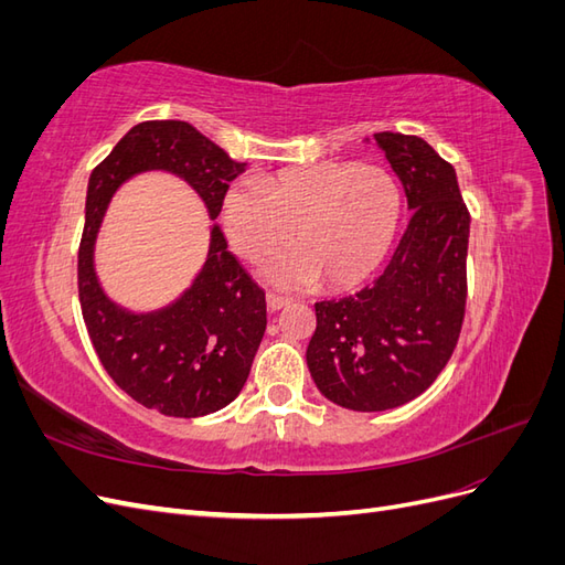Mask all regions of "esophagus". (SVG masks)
Segmentation results:
<instances>
[{"mask_svg": "<svg viewBox=\"0 0 565 565\" xmlns=\"http://www.w3.org/2000/svg\"><path fill=\"white\" fill-rule=\"evenodd\" d=\"M266 301H268V309L270 311H280V309H285V306L292 303L287 297H280V295H268Z\"/></svg>", "mask_w": 565, "mask_h": 565, "instance_id": "obj_1", "label": "esophagus"}]
</instances>
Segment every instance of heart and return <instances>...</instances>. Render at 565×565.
I'll return each mask as SVG.
<instances>
[{"instance_id": "heart-1", "label": "heart", "mask_w": 565, "mask_h": 565, "mask_svg": "<svg viewBox=\"0 0 565 565\" xmlns=\"http://www.w3.org/2000/svg\"><path fill=\"white\" fill-rule=\"evenodd\" d=\"M403 200L382 167L320 162L280 169L262 181L233 185L224 200V226L235 252L249 262L292 243L264 276L278 287H353L377 268L396 237Z\"/></svg>"}]
</instances>
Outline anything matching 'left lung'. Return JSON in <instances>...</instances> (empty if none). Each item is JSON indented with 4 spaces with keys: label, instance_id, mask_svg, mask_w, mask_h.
<instances>
[{
    "label": "left lung",
    "instance_id": "left-lung-1",
    "mask_svg": "<svg viewBox=\"0 0 565 565\" xmlns=\"http://www.w3.org/2000/svg\"><path fill=\"white\" fill-rule=\"evenodd\" d=\"M374 141L405 188L407 228L377 280L316 303L306 351L322 396L358 413L405 405L429 388L467 309L471 216L455 167L419 136L380 131Z\"/></svg>",
    "mask_w": 565,
    "mask_h": 565
}]
</instances>
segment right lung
<instances>
[{
  "label": "right lung",
  "mask_w": 565,
  "mask_h": 565,
  "mask_svg": "<svg viewBox=\"0 0 565 565\" xmlns=\"http://www.w3.org/2000/svg\"><path fill=\"white\" fill-rule=\"evenodd\" d=\"M148 169L185 179L216 218L228 183L245 172V162H235L181 119H150L131 127L89 177L77 287L94 351L136 403L191 419L216 413L243 391L266 332V292L214 226L200 276L167 309L129 313L104 295L94 270L100 218L117 188Z\"/></svg>",
  "instance_id": "right-lung-1"
}]
</instances>
